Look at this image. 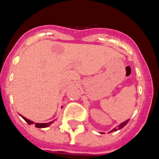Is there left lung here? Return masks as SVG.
Returning <instances> with one entry per match:
<instances>
[{"label": "left lung", "instance_id": "1", "mask_svg": "<svg viewBox=\"0 0 159 159\" xmlns=\"http://www.w3.org/2000/svg\"><path fill=\"white\" fill-rule=\"evenodd\" d=\"M129 120H127V121H124V122H122V123H121V124H120L119 125H118V126H117V128H115V129H114L113 130H112V131H111L110 132H112V131H116L117 130H120V129H122L123 127H125V126L126 125L128 124V122H129ZM102 134H103V133H102Z\"/></svg>", "mask_w": 159, "mask_h": 159}]
</instances>
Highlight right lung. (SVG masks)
I'll return each instance as SVG.
<instances>
[{"mask_svg":"<svg viewBox=\"0 0 159 159\" xmlns=\"http://www.w3.org/2000/svg\"><path fill=\"white\" fill-rule=\"evenodd\" d=\"M20 115L22 117V118H24V119L25 120V121H26V122H28V125H32V124H34V121H30V120H28V118H25L24 116H22L21 115ZM53 121H51V122H48V123H35L34 125H35V127L40 128V129H41V128L48 127V126L51 124V123H53Z\"/></svg>","mask_w":159,"mask_h":159,"instance_id":"obj_1","label":"right lung"}]
</instances>
